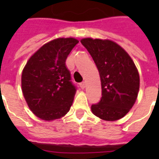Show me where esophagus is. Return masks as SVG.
Returning a JSON list of instances; mask_svg holds the SVG:
<instances>
[{"mask_svg":"<svg viewBox=\"0 0 159 159\" xmlns=\"http://www.w3.org/2000/svg\"><path fill=\"white\" fill-rule=\"evenodd\" d=\"M79 86H80V87L82 88V89H84L86 84H85L84 82H81V83H79Z\"/></svg>","mask_w":159,"mask_h":159,"instance_id":"esophagus-1","label":"esophagus"}]
</instances>
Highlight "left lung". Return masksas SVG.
Wrapping results in <instances>:
<instances>
[{
  "mask_svg": "<svg viewBox=\"0 0 159 159\" xmlns=\"http://www.w3.org/2000/svg\"><path fill=\"white\" fill-rule=\"evenodd\" d=\"M81 43L99 71L102 98L92 105L95 116L104 120L122 118L132 108L139 90V75L129 55L113 41L86 38Z\"/></svg>",
  "mask_w": 159,
  "mask_h": 159,
  "instance_id": "1",
  "label": "left lung"
}]
</instances>
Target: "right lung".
I'll use <instances>...</instances> for the list:
<instances>
[{"label":"right lung","mask_w":159,"mask_h":159,"mask_svg":"<svg viewBox=\"0 0 159 159\" xmlns=\"http://www.w3.org/2000/svg\"><path fill=\"white\" fill-rule=\"evenodd\" d=\"M77 43L73 38L53 39L32 55L24 67V97L32 112L43 120L61 118L72 106L77 88L65 62Z\"/></svg>","instance_id":"right-lung-1"}]
</instances>
